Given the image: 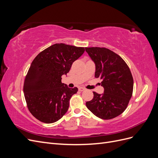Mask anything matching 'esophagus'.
<instances>
[{
  "label": "esophagus",
  "instance_id": "obj_1",
  "mask_svg": "<svg viewBox=\"0 0 158 158\" xmlns=\"http://www.w3.org/2000/svg\"><path fill=\"white\" fill-rule=\"evenodd\" d=\"M78 89H79V91H80V92H83V91H84L85 89L83 87H80Z\"/></svg>",
  "mask_w": 158,
  "mask_h": 158
}]
</instances>
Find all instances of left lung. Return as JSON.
Wrapping results in <instances>:
<instances>
[{
  "label": "left lung",
  "mask_w": 158,
  "mask_h": 158,
  "mask_svg": "<svg viewBox=\"0 0 158 158\" xmlns=\"http://www.w3.org/2000/svg\"><path fill=\"white\" fill-rule=\"evenodd\" d=\"M95 65V77L102 80V94L94 92L85 103L95 116L111 119L125 111L132 97L134 81L128 65L115 52L104 47H85Z\"/></svg>",
  "instance_id": "8db88e82"
}]
</instances>
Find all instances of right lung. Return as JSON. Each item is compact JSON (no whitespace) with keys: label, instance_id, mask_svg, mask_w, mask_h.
Masks as SVG:
<instances>
[{"label":"right lung","instance_id":"1","mask_svg":"<svg viewBox=\"0 0 158 158\" xmlns=\"http://www.w3.org/2000/svg\"><path fill=\"white\" fill-rule=\"evenodd\" d=\"M84 47L56 44L45 49L33 60L23 84L28 109L38 120L52 123L67 112L69 101L78 92L61 82L74 62L82 55Z\"/></svg>","mask_w":158,"mask_h":158}]
</instances>
